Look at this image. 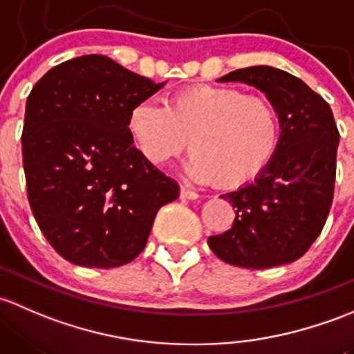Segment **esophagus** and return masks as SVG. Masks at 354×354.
<instances>
[{
	"instance_id": "obj_1",
	"label": "esophagus",
	"mask_w": 354,
	"mask_h": 354,
	"mask_svg": "<svg viewBox=\"0 0 354 354\" xmlns=\"http://www.w3.org/2000/svg\"><path fill=\"white\" fill-rule=\"evenodd\" d=\"M180 198L184 199H198L199 194L196 191H191V189H187L185 185H182L180 187Z\"/></svg>"
}]
</instances>
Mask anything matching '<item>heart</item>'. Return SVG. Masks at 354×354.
Instances as JSON below:
<instances>
[{
    "label": "heart",
    "instance_id": "b5f03b06",
    "mask_svg": "<svg viewBox=\"0 0 354 354\" xmlns=\"http://www.w3.org/2000/svg\"><path fill=\"white\" fill-rule=\"evenodd\" d=\"M127 131L141 155L163 165L189 147L187 172L199 182L242 187L269 169L281 147V115L271 98L227 85H192L165 107L140 102Z\"/></svg>",
    "mask_w": 354,
    "mask_h": 354
}]
</instances>
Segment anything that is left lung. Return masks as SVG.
Returning a JSON list of instances; mask_svg holds the SVG:
<instances>
[{"mask_svg":"<svg viewBox=\"0 0 354 354\" xmlns=\"http://www.w3.org/2000/svg\"><path fill=\"white\" fill-rule=\"evenodd\" d=\"M218 82L256 86L278 107L281 147L262 176L221 198L235 207L230 230L207 239L221 261L268 269L300 259L333 206L339 131L329 104L300 78L271 66L235 69Z\"/></svg>","mask_w":354,"mask_h":354,"instance_id":"obj_1","label":"left lung"}]
</instances>
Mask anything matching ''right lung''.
Segmentation results:
<instances>
[{
    "instance_id": "right-lung-1",
    "label": "right lung",
    "mask_w": 354,
    "mask_h": 354,
    "mask_svg": "<svg viewBox=\"0 0 354 354\" xmlns=\"http://www.w3.org/2000/svg\"><path fill=\"white\" fill-rule=\"evenodd\" d=\"M163 83L100 54L54 66L25 107L21 153L32 213L61 257L118 268L140 256L178 184L148 162L127 131L134 105Z\"/></svg>"
}]
</instances>
